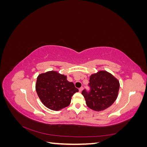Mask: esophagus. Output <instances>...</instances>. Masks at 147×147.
<instances>
[{
    "instance_id": "1",
    "label": "esophagus",
    "mask_w": 147,
    "mask_h": 147,
    "mask_svg": "<svg viewBox=\"0 0 147 147\" xmlns=\"http://www.w3.org/2000/svg\"><path fill=\"white\" fill-rule=\"evenodd\" d=\"M83 87H81L80 88H79V91H80V92H82V90H83Z\"/></svg>"
}]
</instances>
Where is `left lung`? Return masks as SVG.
I'll return each instance as SVG.
<instances>
[{"mask_svg":"<svg viewBox=\"0 0 147 147\" xmlns=\"http://www.w3.org/2000/svg\"><path fill=\"white\" fill-rule=\"evenodd\" d=\"M89 85L90 92L84 90V96L86 105L92 110L103 111L112 105L116 100L119 88V82L112 74L105 70H99L92 74Z\"/></svg>","mask_w":147,"mask_h":147,"instance_id":"obj_1","label":"left lung"}]
</instances>
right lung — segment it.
<instances>
[{
	"mask_svg": "<svg viewBox=\"0 0 147 147\" xmlns=\"http://www.w3.org/2000/svg\"><path fill=\"white\" fill-rule=\"evenodd\" d=\"M35 90L42 104L49 109L59 111L69 105L72 96L78 91L66 75L57 71H48L38 75Z\"/></svg>",
	"mask_w": 147,
	"mask_h": 147,
	"instance_id": "right-lung-1",
	"label": "right lung"
}]
</instances>
